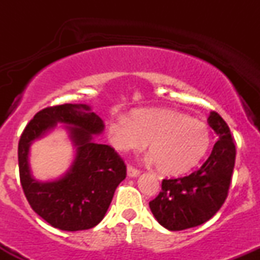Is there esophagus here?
I'll return each instance as SVG.
<instances>
[{"mask_svg":"<svg viewBox=\"0 0 260 260\" xmlns=\"http://www.w3.org/2000/svg\"><path fill=\"white\" fill-rule=\"evenodd\" d=\"M139 170H137V169H134V168H132V166H128L127 168V176L129 178H134V177H138L139 176Z\"/></svg>","mask_w":260,"mask_h":260,"instance_id":"1","label":"esophagus"}]
</instances>
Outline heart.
Segmentation results:
<instances>
[{"instance_id":"obj_1","label":"heart","mask_w":260,"mask_h":260,"mask_svg":"<svg viewBox=\"0 0 260 260\" xmlns=\"http://www.w3.org/2000/svg\"><path fill=\"white\" fill-rule=\"evenodd\" d=\"M110 143L120 151L139 150L147 145L149 162L161 175L181 176L201 162L210 147V132L202 122L184 113L162 109L134 110L118 115L107 124Z\"/></svg>"}]
</instances>
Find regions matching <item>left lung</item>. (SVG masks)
Masks as SVG:
<instances>
[{"instance_id":"left-lung-1","label":"left lung","mask_w":260,"mask_h":260,"mask_svg":"<svg viewBox=\"0 0 260 260\" xmlns=\"http://www.w3.org/2000/svg\"><path fill=\"white\" fill-rule=\"evenodd\" d=\"M208 123L217 134L210 156L193 174L164 180L159 196L149 203L156 221L170 231L207 222L228 197L236 159L234 140L219 113L210 112Z\"/></svg>"}]
</instances>
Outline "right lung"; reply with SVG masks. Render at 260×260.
<instances>
[{
  "label": "right lung",
  "instance_id": "1",
  "mask_svg": "<svg viewBox=\"0 0 260 260\" xmlns=\"http://www.w3.org/2000/svg\"><path fill=\"white\" fill-rule=\"evenodd\" d=\"M57 124H64L73 143L74 161L58 179L40 181L31 172L30 147ZM104 129V121L89 105L64 104L39 111L23 131L18 144L20 183L32 210L52 228L79 231L96 226L126 178V165L115 150L94 142Z\"/></svg>",
  "mask_w": 260,
  "mask_h": 260
}]
</instances>
